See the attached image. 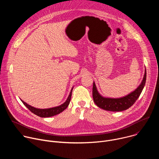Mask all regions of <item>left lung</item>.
I'll use <instances>...</instances> for the list:
<instances>
[{"mask_svg": "<svg viewBox=\"0 0 159 159\" xmlns=\"http://www.w3.org/2000/svg\"><path fill=\"white\" fill-rule=\"evenodd\" d=\"M146 77L147 73L145 69L143 80L139 86L128 95L119 98L103 97L98 92L96 84L94 82L93 87V97L94 101L99 107L106 111H122L126 110L130 107L139 98L143 89L144 88L146 82Z\"/></svg>", "mask_w": 159, "mask_h": 159, "instance_id": "left-lung-1", "label": "left lung"}]
</instances>
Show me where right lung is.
Returning <instances> with one entry per match:
<instances>
[{
    "label": "right lung",
    "mask_w": 159,
    "mask_h": 159,
    "mask_svg": "<svg viewBox=\"0 0 159 159\" xmlns=\"http://www.w3.org/2000/svg\"><path fill=\"white\" fill-rule=\"evenodd\" d=\"M73 88H74V87L72 88V89L70 90V93L69 96H68L66 100L65 101V102H63L62 104H61L58 106H56V107H51V108H47V109L36 108L34 107H33V106L29 105L28 104L25 102L24 101H22L21 99H20V101H22V103L25 104V106L27 108H28L30 111H31L33 113H34V115H36L39 117H41V118L52 117L55 115L60 114V112L63 111L68 107V106H69L70 99H71Z\"/></svg>",
    "instance_id": "1"
}]
</instances>
